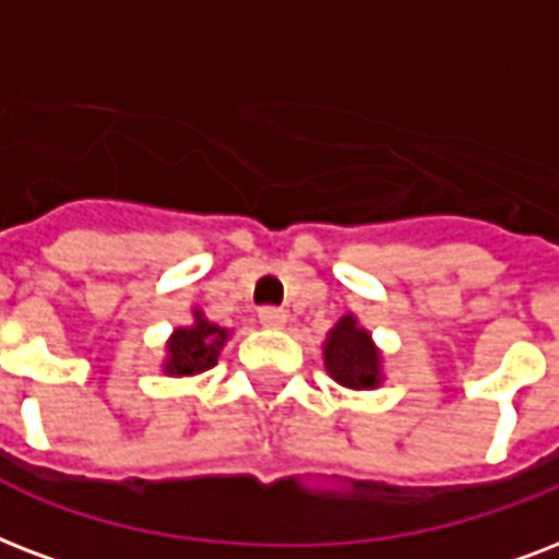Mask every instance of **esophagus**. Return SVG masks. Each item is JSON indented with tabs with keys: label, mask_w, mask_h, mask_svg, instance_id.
I'll return each instance as SVG.
<instances>
[{
	"label": "esophagus",
	"mask_w": 559,
	"mask_h": 559,
	"mask_svg": "<svg viewBox=\"0 0 559 559\" xmlns=\"http://www.w3.org/2000/svg\"><path fill=\"white\" fill-rule=\"evenodd\" d=\"M258 319H261L263 328H284L289 317H287V310H281V308H261Z\"/></svg>",
	"instance_id": "esophagus-1"
}]
</instances>
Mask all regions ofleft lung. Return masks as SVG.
<instances>
[{
    "label": "left lung",
    "instance_id": "1",
    "mask_svg": "<svg viewBox=\"0 0 559 559\" xmlns=\"http://www.w3.org/2000/svg\"><path fill=\"white\" fill-rule=\"evenodd\" d=\"M325 369L340 386L348 390L381 386V352L374 348L372 334L352 313H346L328 331Z\"/></svg>",
    "mask_w": 559,
    "mask_h": 559
}]
</instances>
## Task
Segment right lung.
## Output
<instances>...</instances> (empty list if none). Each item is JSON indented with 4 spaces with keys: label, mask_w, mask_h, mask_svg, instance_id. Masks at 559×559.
Segmentation results:
<instances>
[{
    "label": "right lung",
    "mask_w": 559,
    "mask_h": 559,
    "mask_svg": "<svg viewBox=\"0 0 559 559\" xmlns=\"http://www.w3.org/2000/svg\"><path fill=\"white\" fill-rule=\"evenodd\" d=\"M225 340H228L225 328L207 322L202 310H193V325L176 328L166 343L164 372L176 374V378L207 372L211 366H216Z\"/></svg>",
    "instance_id": "add662e5"
}]
</instances>
